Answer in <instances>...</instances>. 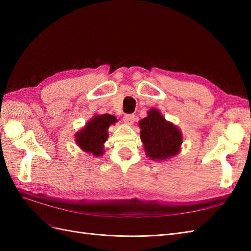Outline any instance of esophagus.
I'll return each instance as SVG.
<instances>
[{
  "label": "esophagus",
  "mask_w": 251,
  "mask_h": 251,
  "mask_svg": "<svg viewBox=\"0 0 251 251\" xmlns=\"http://www.w3.org/2000/svg\"><path fill=\"white\" fill-rule=\"evenodd\" d=\"M135 120V115L134 114H126V115L124 116V121L126 124H128V125H132L134 123Z\"/></svg>",
  "instance_id": "34e87169"
}]
</instances>
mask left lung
<instances>
[{
  "label": "left lung",
  "mask_w": 251,
  "mask_h": 251,
  "mask_svg": "<svg viewBox=\"0 0 251 251\" xmlns=\"http://www.w3.org/2000/svg\"><path fill=\"white\" fill-rule=\"evenodd\" d=\"M140 137L147 155L153 160H164L178 154L182 143L180 131L165 121L156 109L149 111L148 117L139 123Z\"/></svg>",
  "instance_id": "obj_1"
}]
</instances>
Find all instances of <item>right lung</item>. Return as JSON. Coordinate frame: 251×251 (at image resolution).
Instances as JSON below:
<instances>
[{
  "label": "right lung",
  "instance_id": "1",
  "mask_svg": "<svg viewBox=\"0 0 251 251\" xmlns=\"http://www.w3.org/2000/svg\"><path fill=\"white\" fill-rule=\"evenodd\" d=\"M115 121L116 118L109 114L95 116L77 133L75 140L87 153L100 156L103 153V143L108 139V127L110 125L115 124Z\"/></svg>",
  "mask_w": 251,
  "mask_h": 251
}]
</instances>
